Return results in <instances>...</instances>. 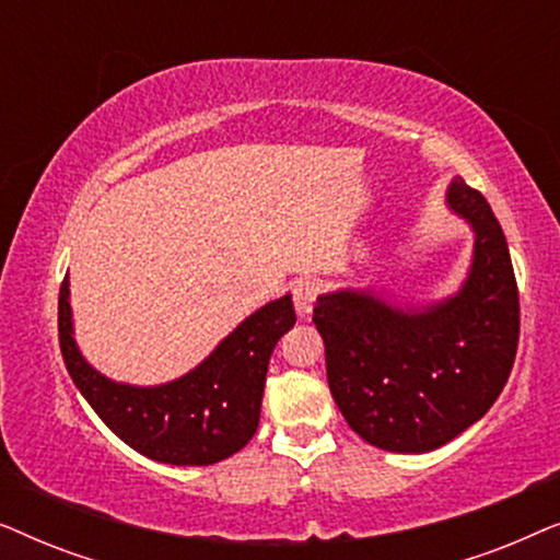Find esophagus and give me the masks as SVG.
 Wrapping results in <instances>:
<instances>
[{"instance_id": "esophagus-1", "label": "esophagus", "mask_w": 560, "mask_h": 560, "mask_svg": "<svg viewBox=\"0 0 560 560\" xmlns=\"http://www.w3.org/2000/svg\"><path fill=\"white\" fill-rule=\"evenodd\" d=\"M318 295H320V282L318 280L303 278V280L293 282V303H295V311L301 313V316H308Z\"/></svg>"}]
</instances>
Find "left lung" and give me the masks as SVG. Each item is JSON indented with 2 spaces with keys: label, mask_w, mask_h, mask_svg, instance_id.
<instances>
[{
  "label": "left lung",
  "mask_w": 560,
  "mask_h": 560,
  "mask_svg": "<svg viewBox=\"0 0 560 560\" xmlns=\"http://www.w3.org/2000/svg\"><path fill=\"white\" fill-rule=\"evenodd\" d=\"M448 206L477 234L462 293L420 313L354 290L313 305L343 420L366 443L397 454L433 451L477 423L517 354L520 295L500 221L464 178L448 186Z\"/></svg>",
  "instance_id": "1"
}]
</instances>
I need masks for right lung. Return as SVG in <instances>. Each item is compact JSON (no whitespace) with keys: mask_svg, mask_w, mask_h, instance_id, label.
I'll use <instances>...</instances> for the list:
<instances>
[{"mask_svg":"<svg viewBox=\"0 0 560 560\" xmlns=\"http://www.w3.org/2000/svg\"><path fill=\"white\" fill-rule=\"evenodd\" d=\"M293 324V301L285 295L242 320L186 377L132 387L106 380L81 357L73 341L68 275L58 295L60 354L75 387L127 446L175 466H209L247 446L259 425L270 354Z\"/></svg>","mask_w":560,"mask_h":560,"instance_id":"right-lung-1","label":"right lung"}]
</instances>
